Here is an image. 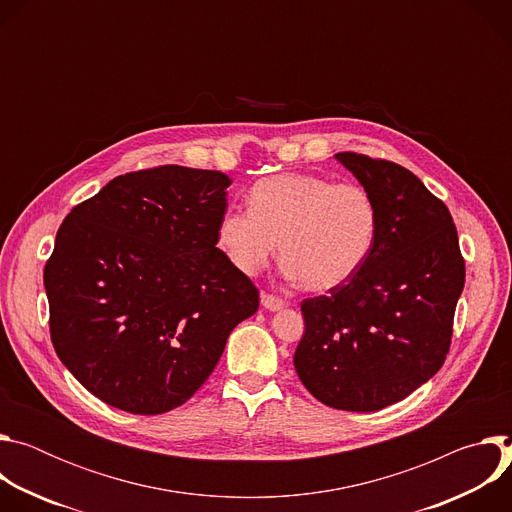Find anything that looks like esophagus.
<instances>
[{"label":"esophagus","instance_id":"1","mask_svg":"<svg viewBox=\"0 0 512 512\" xmlns=\"http://www.w3.org/2000/svg\"><path fill=\"white\" fill-rule=\"evenodd\" d=\"M261 306L265 310H269V312H277V310H281L285 306V302L281 298L273 296V294H261Z\"/></svg>","mask_w":512,"mask_h":512}]
</instances>
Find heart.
I'll list each match as a JSON object with an SVG mask.
<instances>
[{
    "mask_svg": "<svg viewBox=\"0 0 512 512\" xmlns=\"http://www.w3.org/2000/svg\"><path fill=\"white\" fill-rule=\"evenodd\" d=\"M251 208H229L218 221V247L243 273L255 275L281 255L304 287L328 291L358 273L379 235V206L356 182L314 174H277L249 192Z\"/></svg>",
    "mask_w": 512,
    "mask_h": 512,
    "instance_id": "1",
    "label": "heart"
}]
</instances>
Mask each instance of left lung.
I'll list each match as a JSON object with an SVG mask.
<instances>
[{
  "label": "left lung",
  "instance_id": "8db88e82",
  "mask_svg": "<svg viewBox=\"0 0 512 512\" xmlns=\"http://www.w3.org/2000/svg\"><path fill=\"white\" fill-rule=\"evenodd\" d=\"M336 160L379 206V235L354 277L302 302L294 364L324 405L379 411L442 369L466 265L448 206L407 168L364 154Z\"/></svg>",
  "mask_w": 512,
  "mask_h": 512
}]
</instances>
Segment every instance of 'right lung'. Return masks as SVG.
<instances>
[{
  "label": "right lung",
  "instance_id": "obj_1",
  "mask_svg": "<svg viewBox=\"0 0 512 512\" xmlns=\"http://www.w3.org/2000/svg\"><path fill=\"white\" fill-rule=\"evenodd\" d=\"M231 178L158 166L113 178L68 212L44 267L50 338L111 407L158 415L210 377L259 291L216 247Z\"/></svg>",
  "mask_w": 512,
  "mask_h": 512
}]
</instances>
